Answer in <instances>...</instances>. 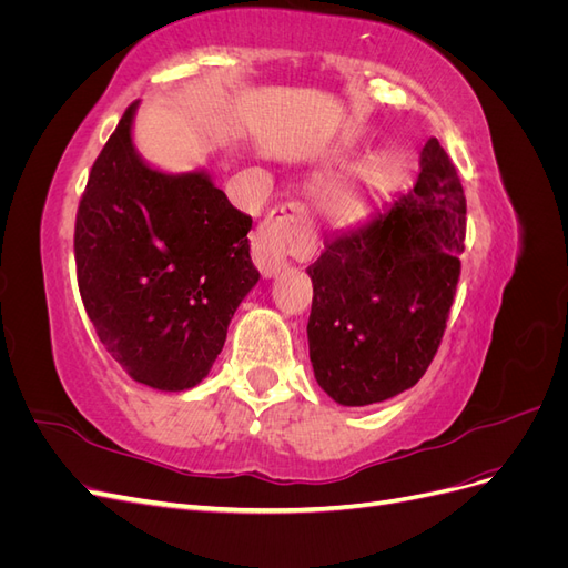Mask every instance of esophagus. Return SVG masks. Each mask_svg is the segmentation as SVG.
Returning a JSON list of instances; mask_svg holds the SVG:
<instances>
[{
  "mask_svg": "<svg viewBox=\"0 0 568 568\" xmlns=\"http://www.w3.org/2000/svg\"><path fill=\"white\" fill-rule=\"evenodd\" d=\"M305 222L303 205L298 203H284L280 209H274L267 220L257 230V236L253 242V261L261 270L263 277H277L280 272L286 270V248L284 239L291 227H298Z\"/></svg>",
  "mask_w": 568,
  "mask_h": 568,
  "instance_id": "34e87169",
  "label": "esophagus"
}]
</instances>
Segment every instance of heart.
I'll list each match as a JSON object with an SVG mask.
<instances>
[{"instance_id": "obj_1", "label": "heart", "mask_w": 568, "mask_h": 568, "mask_svg": "<svg viewBox=\"0 0 568 568\" xmlns=\"http://www.w3.org/2000/svg\"><path fill=\"white\" fill-rule=\"evenodd\" d=\"M403 170L405 161L398 151H374L353 168L320 182L317 209L334 225H351L369 211L376 199L398 184Z\"/></svg>"}]
</instances>
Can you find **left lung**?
Masks as SVG:
<instances>
[{"label": "left lung", "mask_w": 568, "mask_h": 568, "mask_svg": "<svg viewBox=\"0 0 568 568\" xmlns=\"http://www.w3.org/2000/svg\"><path fill=\"white\" fill-rule=\"evenodd\" d=\"M417 184L382 213L324 242L307 267V346L320 388L346 407L415 386L440 346L467 232V199L432 136Z\"/></svg>", "instance_id": "left-lung-1"}]
</instances>
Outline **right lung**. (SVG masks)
I'll list each match as a JSON object with an SVG mask.
<instances>
[{
	"label": "right lung",
	"instance_id": "right-lung-1",
	"mask_svg": "<svg viewBox=\"0 0 568 568\" xmlns=\"http://www.w3.org/2000/svg\"><path fill=\"white\" fill-rule=\"evenodd\" d=\"M140 101L92 165L75 220L78 286L104 348L134 382L180 393L209 376L261 280L251 217L209 170L165 173L132 140Z\"/></svg>",
	"mask_w": 568,
	"mask_h": 568
}]
</instances>
